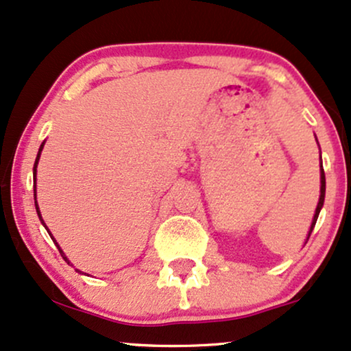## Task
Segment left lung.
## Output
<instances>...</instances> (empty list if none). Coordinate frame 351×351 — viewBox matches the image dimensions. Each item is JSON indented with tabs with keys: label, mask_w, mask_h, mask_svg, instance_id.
Wrapping results in <instances>:
<instances>
[{
	"label": "left lung",
	"mask_w": 351,
	"mask_h": 351,
	"mask_svg": "<svg viewBox=\"0 0 351 351\" xmlns=\"http://www.w3.org/2000/svg\"><path fill=\"white\" fill-rule=\"evenodd\" d=\"M320 160H322V156H320ZM320 167H322V163H320ZM324 201H325V173H324V168H322V170H320V198H318V204H317V209H315V215H313L312 226H310V231H308L307 241H308L310 234H312L313 228H315L317 217H318V215H320V209H322V206H324ZM307 241H305V243H307Z\"/></svg>",
	"instance_id": "obj_1"
}]
</instances>
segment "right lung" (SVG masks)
<instances>
[{
  "label": "right lung",
  "mask_w": 351,
  "mask_h": 351,
  "mask_svg": "<svg viewBox=\"0 0 351 351\" xmlns=\"http://www.w3.org/2000/svg\"><path fill=\"white\" fill-rule=\"evenodd\" d=\"M43 147H44V142H43V145H41V147H39V152H38V156H36V162H34V168H33V176H34V198H36V168H38V162H39V156H41V152H43ZM36 211H38V216H39V219H41V223H43V226L44 228H46V224H44V221H43V217H41V213H39V206H38V201H36ZM47 229V228H46ZM47 232H49V231H47ZM49 234H51V232H49ZM52 237V236H51ZM52 241H54V243H56V239H54V237H52ZM56 245H58V249H59V252H60V256H62L64 257V261H66V263L67 264H71L69 263V259H67V257H66V254H64L62 252V249H60L59 247V244L58 243H56ZM75 271H77V272H80V274H84L82 271H79V269H75Z\"/></svg>",
  "instance_id": "1"
}]
</instances>
